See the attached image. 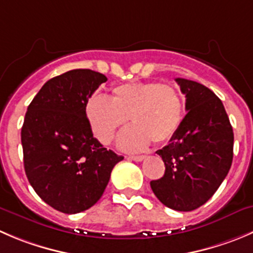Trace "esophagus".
Instances as JSON below:
<instances>
[{
    "label": "esophagus",
    "mask_w": 253,
    "mask_h": 253,
    "mask_svg": "<svg viewBox=\"0 0 253 253\" xmlns=\"http://www.w3.org/2000/svg\"><path fill=\"white\" fill-rule=\"evenodd\" d=\"M128 158L132 159V161H134V162H141L146 158V156H129Z\"/></svg>",
    "instance_id": "34e87169"
}]
</instances>
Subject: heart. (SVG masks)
I'll return each mask as SVG.
<instances>
[{
    "mask_svg": "<svg viewBox=\"0 0 253 253\" xmlns=\"http://www.w3.org/2000/svg\"><path fill=\"white\" fill-rule=\"evenodd\" d=\"M87 121L95 137L110 144L117 132L131 121L119 138L124 151H141L151 141L166 143L178 132L184 117V101L169 84L128 83L114 87L109 100L92 96L87 100Z\"/></svg>",
    "mask_w": 253,
    "mask_h": 253,
    "instance_id": "1",
    "label": "heart"
}]
</instances>
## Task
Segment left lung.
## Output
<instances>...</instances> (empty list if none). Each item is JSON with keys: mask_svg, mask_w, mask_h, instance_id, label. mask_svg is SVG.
Listing matches in <instances>:
<instances>
[{"mask_svg": "<svg viewBox=\"0 0 253 253\" xmlns=\"http://www.w3.org/2000/svg\"><path fill=\"white\" fill-rule=\"evenodd\" d=\"M185 95L178 132L168 146L156 152L166 171L151 181L159 202L178 211H192L208 202L231 168L234 132L221 100L197 82L176 78Z\"/></svg>", "mask_w": 253, "mask_h": 253, "instance_id": "1", "label": "left lung"}]
</instances>
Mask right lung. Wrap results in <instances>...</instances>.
I'll return each instance as SVG.
<instances>
[{
	"label": "right lung",
	"mask_w": 253,
	"mask_h": 253,
	"mask_svg": "<svg viewBox=\"0 0 253 253\" xmlns=\"http://www.w3.org/2000/svg\"><path fill=\"white\" fill-rule=\"evenodd\" d=\"M106 80L94 70H70L48 80L27 109L21 131L26 175L41 199L64 214L96 204L124 159L95 138L85 111Z\"/></svg>",
	"instance_id": "obj_1"
}]
</instances>
